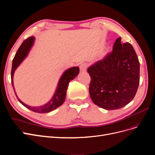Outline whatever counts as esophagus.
Here are the masks:
<instances>
[{
	"label": "esophagus",
	"instance_id": "esophagus-1",
	"mask_svg": "<svg viewBox=\"0 0 155 155\" xmlns=\"http://www.w3.org/2000/svg\"><path fill=\"white\" fill-rule=\"evenodd\" d=\"M87 66L88 65L87 63H82V64H81V66H80V70H81V71H85L87 68Z\"/></svg>",
	"mask_w": 155,
	"mask_h": 155
}]
</instances>
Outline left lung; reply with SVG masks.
<instances>
[{
    "label": "left lung",
    "mask_w": 155,
    "mask_h": 155,
    "mask_svg": "<svg viewBox=\"0 0 155 155\" xmlns=\"http://www.w3.org/2000/svg\"><path fill=\"white\" fill-rule=\"evenodd\" d=\"M119 37L112 51L89 67V94L94 104L106 110L121 108L134 99L140 81L139 59L130 43Z\"/></svg>",
    "instance_id": "obj_1"
}]
</instances>
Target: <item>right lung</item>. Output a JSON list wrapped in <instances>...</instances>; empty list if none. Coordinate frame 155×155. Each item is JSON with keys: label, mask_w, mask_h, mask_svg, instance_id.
I'll use <instances>...</instances> for the list:
<instances>
[{"label": "right lung", "mask_w": 155, "mask_h": 155, "mask_svg": "<svg viewBox=\"0 0 155 155\" xmlns=\"http://www.w3.org/2000/svg\"><path fill=\"white\" fill-rule=\"evenodd\" d=\"M34 39L35 38L34 36H31L25 40H24V42L21 43L20 47H19L18 51L15 55L14 59L13 60V64H12V69H11V84H12L13 87L14 89V85H13V74L16 69L18 68V66L21 64V62L24 61V59L27 56L28 52H29L30 50L31 49L32 45H34ZM79 68L76 67H72L71 68H69L68 70H66L64 73L62 74L61 76L59 81L57 85V87L56 89L55 92L51 98L48 103L45 104L44 105L39 106V107H31L28 106L24 103H23L17 96L15 91V93L16 96L18 98V101L21 104L25 107L28 109L38 113H48L51 111L55 110L57 107H60L62 105L63 103L65 101L66 95V91L68 89V86L69 82L70 81H72L74 78H75L79 73Z\"/></svg>", "instance_id": "add662e5"}]
</instances>
